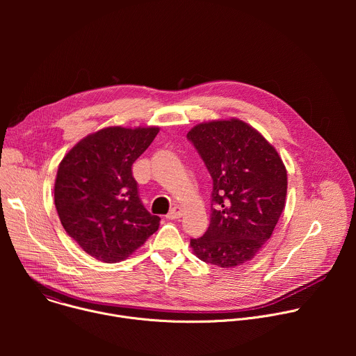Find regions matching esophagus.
<instances>
[{"instance_id":"obj_1","label":"esophagus","mask_w":356,"mask_h":356,"mask_svg":"<svg viewBox=\"0 0 356 356\" xmlns=\"http://www.w3.org/2000/svg\"><path fill=\"white\" fill-rule=\"evenodd\" d=\"M181 216H183V210H181V207L175 206V207L169 211V214L166 216V218H169V220H177V218H180Z\"/></svg>"}]
</instances>
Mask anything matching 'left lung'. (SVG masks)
<instances>
[{"label":"left lung","instance_id":"8db88e82","mask_svg":"<svg viewBox=\"0 0 356 356\" xmlns=\"http://www.w3.org/2000/svg\"><path fill=\"white\" fill-rule=\"evenodd\" d=\"M187 139L211 179L210 227L190 239L198 259L234 268L257 255L284 209L287 173L276 149L239 121L195 125Z\"/></svg>","mask_w":356,"mask_h":356}]
</instances>
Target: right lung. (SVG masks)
Masks as SVG:
<instances>
[{
	"mask_svg": "<svg viewBox=\"0 0 356 356\" xmlns=\"http://www.w3.org/2000/svg\"><path fill=\"white\" fill-rule=\"evenodd\" d=\"M159 128L110 127L81 139L59 165L55 204L70 238L90 257L114 264L158 231L161 218L142 204L134 162Z\"/></svg>",
	"mask_w": 356,
	"mask_h": 356,
	"instance_id": "right-lung-1",
	"label": "right lung"
}]
</instances>
